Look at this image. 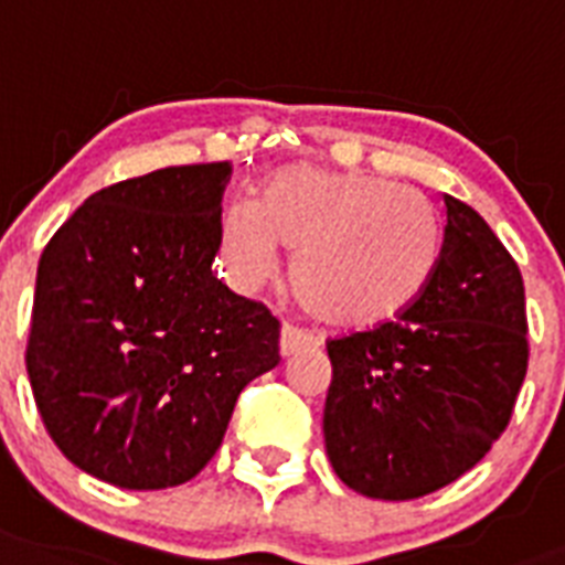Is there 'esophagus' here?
I'll return each instance as SVG.
<instances>
[{
	"label": "esophagus",
	"instance_id": "34e87169",
	"mask_svg": "<svg viewBox=\"0 0 565 565\" xmlns=\"http://www.w3.org/2000/svg\"><path fill=\"white\" fill-rule=\"evenodd\" d=\"M310 345H313V339L296 328H281V333H278V354L281 356H292Z\"/></svg>",
	"mask_w": 565,
	"mask_h": 565
}]
</instances>
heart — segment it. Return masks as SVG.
Masks as SVG:
<instances>
[{"label":"heart","instance_id":"obj_1","mask_svg":"<svg viewBox=\"0 0 565 565\" xmlns=\"http://www.w3.org/2000/svg\"><path fill=\"white\" fill-rule=\"evenodd\" d=\"M278 243L296 252L290 287L310 319L374 330L426 292L441 228L420 196L388 179L292 164L269 179L260 205L243 200L220 217V260L241 290L273 278Z\"/></svg>","mask_w":565,"mask_h":565}]
</instances>
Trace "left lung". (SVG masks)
<instances>
[{
    "label": "left lung",
    "instance_id": "8db88e82",
    "mask_svg": "<svg viewBox=\"0 0 565 565\" xmlns=\"http://www.w3.org/2000/svg\"><path fill=\"white\" fill-rule=\"evenodd\" d=\"M438 267L417 305L328 342L324 449L369 499L406 502L447 488L488 456L529 371L525 287L493 228L441 194Z\"/></svg>",
    "mask_w": 565,
    "mask_h": 565
}]
</instances>
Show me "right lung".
<instances>
[{"instance_id":"obj_1","label":"right lung","mask_w":565,"mask_h":565,"mask_svg":"<svg viewBox=\"0 0 565 565\" xmlns=\"http://www.w3.org/2000/svg\"><path fill=\"white\" fill-rule=\"evenodd\" d=\"M228 173L173 164L104 188L36 267V409L72 465L116 488L194 479L237 394L278 365V319L211 273Z\"/></svg>"}]
</instances>
